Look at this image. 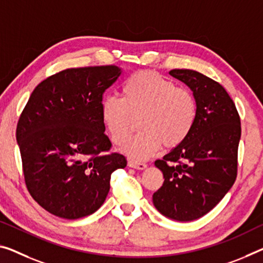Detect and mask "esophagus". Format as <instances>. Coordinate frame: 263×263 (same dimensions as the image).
Returning a JSON list of instances; mask_svg holds the SVG:
<instances>
[{
	"label": "esophagus",
	"mask_w": 263,
	"mask_h": 263,
	"mask_svg": "<svg viewBox=\"0 0 263 263\" xmlns=\"http://www.w3.org/2000/svg\"><path fill=\"white\" fill-rule=\"evenodd\" d=\"M128 165L130 168H135V169H139V171H143V169L147 168V164L143 163V162H137V161H133V160H129L128 161Z\"/></svg>",
	"instance_id": "1"
}]
</instances>
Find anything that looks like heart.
<instances>
[{
  "label": "heart",
  "instance_id": "obj_1",
  "mask_svg": "<svg viewBox=\"0 0 263 263\" xmlns=\"http://www.w3.org/2000/svg\"><path fill=\"white\" fill-rule=\"evenodd\" d=\"M121 92V99L109 96L102 101L101 116L118 145L127 142L140 119L142 130L123 148L124 154L133 160L149 159L162 143L165 148L177 147L195 126L197 103L193 92L176 87L155 71L130 75Z\"/></svg>",
  "mask_w": 263,
  "mask_h": 263
}]
</instances>
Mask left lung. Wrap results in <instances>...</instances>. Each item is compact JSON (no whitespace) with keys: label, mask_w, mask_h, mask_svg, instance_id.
<instances>
[{"label":"left lung","mask_w":263,"mask_h":263,"mask_svg":"<svg viewBox=\"0 0 263 263\" xmlns=\"http://www.w3.org/2000/svg\"><path fill=\"white\" fill-rule=\"evenodd\" d=\"M169 74L191 88L197 118L187 139L155 161L164 182L153 203L169 219L188 222L211 212L235 182L241 122L235 103L216 81L191 69Z\"/></svg>","instance_id":"obj_1"}]
</instances>
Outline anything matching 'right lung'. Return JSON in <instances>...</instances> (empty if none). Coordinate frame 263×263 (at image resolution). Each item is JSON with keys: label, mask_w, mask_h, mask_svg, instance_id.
Returning a JSON list of instances; mask_svg holds the SVG:
<instances>
[{"label": "right lung", "mask_w": 263, "mask_h": 263, "mask_svg": "<svg viewBox=\"0 0 263 263\" xmlns=\"http://www.w3.org/2000/svg\"><path fill=\"white\" fill-rule=\"evenodd\" d=\"M121 75L116 66L71 68L42 81L16 128L24 181L33 199L55 216L95 213L126 157L111 147L101 116L102 95Z\"/></svg>", "instance_id": "right-lung-1"}]
</instances>
